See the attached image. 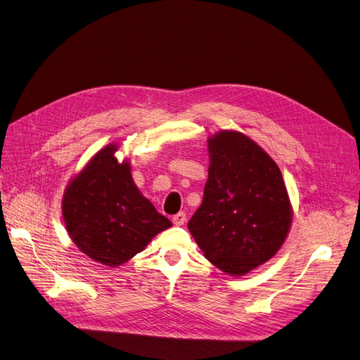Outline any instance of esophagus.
Listing matches in <instances>:
<instances>
[{
  "instance_id": "34e87169",
  "label": "esophagus",
  "mask_w": 360,
  "mask_h": 360,
  "mask_svg": "<svg viewBox=\"0 0 360 360\" xmlns=\"http://www.w3.org/2000/svg\"><path fill=\"white\" fill-rule=\"evenodd\" d=\"M185 220H186V216H185L184 212H179V213H176V214L172 217V221H174L176 226H182V224L185 223Z\"/></svg>"
}]
</instances>
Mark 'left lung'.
<instances>
[{
	"label": "left lung",
	"mask_w": 360,
	"mask_h": 360,
	"mask_svg": "<svg viewBox=\"0 0 360 360\" xmlns=\"http://www.w3.org/2000/svg\"><path fill=\"white\" fill-rule=\"evenodd\" d=\"M209 153L202 202L188 229L217 269L247 274L269 261L288 236V190L276 162L240 132H219L209 140Z\"/></svg>",
	"instance_id": "obj_1"
}]
</instances>
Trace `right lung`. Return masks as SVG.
I'll return each mask as SVG.
<instances>
[{
	"label": "right lung",
	"mask_w": 360,
	"mask_h": 360,
	"mask_svg": "<svg viewBox=\"0 0 360 360\" xmlns=\"http://www.w3.org/2000/svg\"><path fill=\"white\" fill-rule=\"evenodd\" d=\"M106 146L67 186L63 214L79 250L108 267H117L141 252L172 223L158 213L136 186L129 163Z\"/></svg>",
	"instance_id": "obj_1"
}]
</instances>
